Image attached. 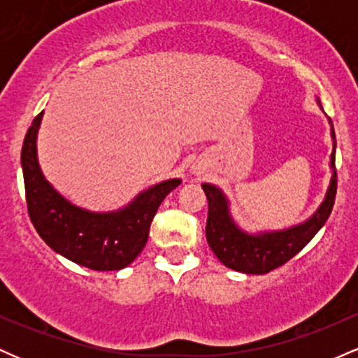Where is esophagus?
<instances>
[{"instance_id":"1","label":"esophagus","mask_w":358,"mask_h":358,"mask_svg":"<svg viewBox=\"0 0 358 358\" xmlns=\"http://www.w3.org/2000/svg\"><path fill=\"white\" fill-rule=\"evenodd\" d=\"M193 171H195V170H193Z\"/></svg>"}]
</instances>
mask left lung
<instances>
[{
	"label": "left lung",
	"instance_id": "obj_1",
	"mask_svg": "<svg viewBox=\"0 0 358 358\" xmlns=\"http://www.w3.org/2000/svg\"><path fill=\"white\" fill-rule=\"evenodd\" d=\"M316 102L322 109L320 99H316ZM328 122H330L331 143H334L330 155V182H328L327 192H324L318 208L299 224L279 229V231H244L234 220L231 200L227 199L224 190L217 185L202 183L208 200L205 236H207V242L212 252L219 257L222 264L244 274H266L296 256L299 250L305 248L323 227L324 222L330 217L331 208H334L336 195V139L331 119H328Z\"/></svg>",
	"mask_w": 358,
	"mask_h": 358
}]
</instances>
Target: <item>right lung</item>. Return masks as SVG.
I'll return each instance as SVG.
<instances>
[{
  "label": "right lung",
  "mask_w": 358,
  "mask_h": 358,
  "mask_svg": "<svg viewBox=\"0 0 358 358\" xmlns=\"http://www.w3.org/2000/svg\"><path fill=\"white\" fill-rule=\"evenodd\" d=\"M43 113L34 119L22 148L28 213L38 236L57 254L94 271H119L139 256L156 210L182 178H170L139 192L117 210L92 212L65 199L45 178L36 138Z\"/></svg>",
  "instance_id": "right-lung-1"
}]
</instances>
